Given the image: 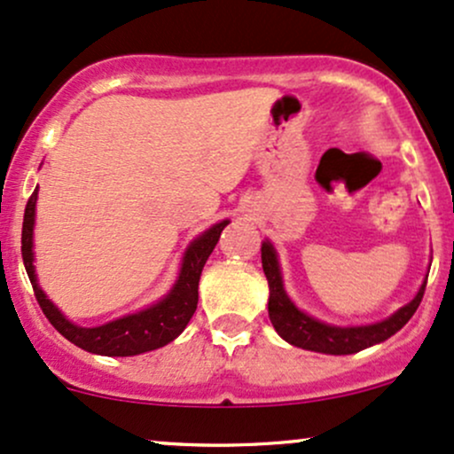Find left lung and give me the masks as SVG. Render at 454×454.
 I'll list each match as a JSON object with an SVG mask.
<instances>
[{"label": "left lung", "mask_w": 454, "mask_h": 454, "mask_svg": "<svg viewBox=\"0 0 454 454\" xmlns=\"http://www.w3.org/2000/svg\"><path fill=\"white\" fill-rule=\"evenodd\" d=\"M262 269L269 281V317L273 322L275 331L279 333L281 340L293 343L296 348L322 354H354L388 340L390 335H395V333L408 325L410 317L419 309L427 288L425 279L419 294L408 305H403L387 320L376 322V325L333 326L303 314L290 301V296L284 290V281H281L278 254H275L273 245L269 241L262 243Z\"/></svg>", "instance_id": "left-lung-1"}]
</instances>
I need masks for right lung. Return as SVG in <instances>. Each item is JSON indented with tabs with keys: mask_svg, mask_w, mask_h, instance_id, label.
I'll return each instance as SVG.
<instances>
[{
	"mask_svg": "<svg viewBox=\"0 0 454 454\" xmlns=\"http://www.w3.org/2000/svg\"><path fill=\"white\" fill-rule=\"evenodd\" d=\"M35 200H38V187L29 196L27 207H25L23 217V234H20V252H23V264L27 270L34 294L43 307L44 316L67 341L82 350L102 354V356H137V354L158 350L166 346L184 333V328L194 316L198 305V281H200L202 267L207 258L211 256L213 247L220 241V234L228 226V220H223L209 231H205L200 237L187 247L184 262H181L179 278L164 299L147 309L137 311L119 317V320L106 322L102 326H76L61 314L57 307L46 299L43 288L38 286L34 270V222H35Z\"/></svg>",
	"mask_w": 454,
	"mask_h": 454,
	"instance_id": "add662e5",
	"label": "right lung"
}]
</instances>
